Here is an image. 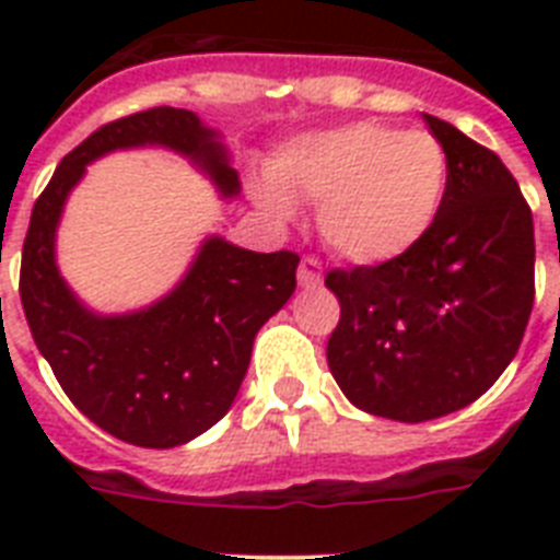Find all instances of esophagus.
Listing matches in <instances>:
<instances>
[{
    "instance_id": "esophagus-1",
    "label": "esophagus",
    "mask_w": 560,
    "mask_h": 560,
    "mask_svg": "<svg viewBox=\"0 0 560 560\" xmlns=\"http://www.w3.org/2000/svg\"><path fill=\"white\" fill-rule=\"evenodd\" d=\"M299 284H302V288H319V284H323V264L316 261V258H311V255H307V258H302V261H299Z\"/></svg>"
}]
</instances>
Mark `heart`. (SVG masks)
Here are the masks:
<instances>
[{"mask_svg":"<svg viewBox=\"0 0 560 560\" xmlns=\"http://www.w3.org/2000/svg\"><path fill=\"white\" fill-rule=\"evenodd\" d=\"M253 197L267 218L319 202V235L354 264H386L424 244L442 218L451 165L435 136L354 121L290 142Z\"/></svg>","mask_w":560,"mask_h":560,"instance_id":"heart-1","label":"heart"}]
</instances>
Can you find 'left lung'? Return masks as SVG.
<instances>
[{
    "instance_id": "8db88e82",
    "label": "left lung",
    "mask_w": 560,
    "mask_h": 560,
    "mask_svg": "<svg viewBox=\"0 0 560 560\" xmlns=\"http://www.w3.org/2000/svg\"><path fill=\"white\" fill-rule=\"evenodd\" d=\"M451 165L442 218L395 261L331 270L340 325L328 366L354 407L430 421L486 395L521 349L535 302V226L494 151L427 116Z\"/></svg>"
}]
</instances>
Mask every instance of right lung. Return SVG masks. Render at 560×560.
I'll return each instance as SVG.
<instances>
[{"mask_svg":"<svg viewBox=\"0 0 560 560\" xmlns=\"http://www.w3.org/2000/svg\"><path fill=\"white\" fill-rule=\"evenodd\" d=\"M144 144L197 162L223 197L241 188L218 133L191 109L153 107L109 121L63 156L34 202L20 299L39 354L74 407L121 442L165 451L226 416L255 334L296 290L299 255L253 253L211 235L186 279L151 307L121 316L90 311L57 270V223L90 162Z\"/></svg>","mask_w":560,"mask_h":560,"instance_id":"obj_1","label":"right lung"}]
</instances>
